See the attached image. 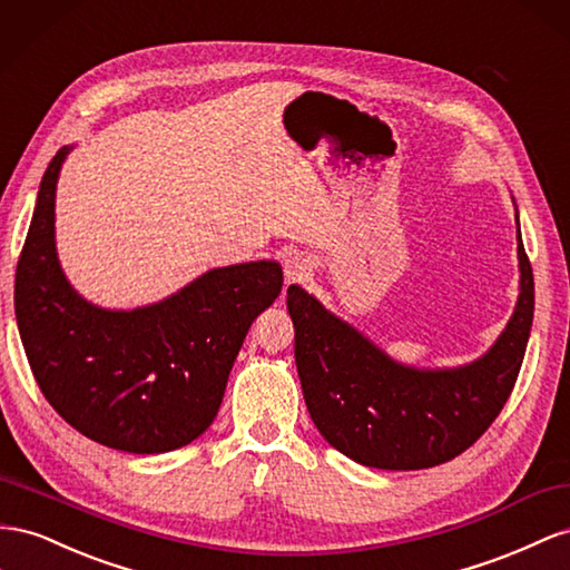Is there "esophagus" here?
I'll return each mask as SVG.
<instances>
[{
  "instance_id": "esophagus-1",
  "label": "esophagus",
  "mask_w": 570,
  "mask_h": 570,
  "mask_svg": "<svg viewBox=\"0 0 570 570\" xmlns=\"http://www.w3.org/2000/svg\"><path fill=\"white\" fill-rule=\"evenodd\" d=\"M311 272V259H307L303 253H288L284 259V274L288 282L303 279Z\"/></svg>"
}]
</instances>
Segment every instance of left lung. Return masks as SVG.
<instances>
[{
    "instance_id": "left-lung-1",
    "label": "left lung",
    "mask_w": 570,
    "mask_h": 570,
    "mask_svg": "<svg viewBox=\"0 0 570 570\" xmlns=\"http://www.w3.org/2000/svg\"><path fill=\"white\" fill-rule=\"evenodd\" d=\"M518 272L507 327L475 361L453 367L396 361L291 284L286 305L296 330V367L320 434L351 461L380 470L432 468L475 444L513 392L532 330L534 279L520 224Z\"/></svg>"
}]
</instances>
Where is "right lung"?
<instances>
[{
    "mask_svg": "<svg viewBox=\"0 0 570 570\" xmlns=\"http://www.w3.org/2000/svg\"><path fill=\"white\" fill-rule=\"evenodd\" d=\"M47 167L16 267L13 307L45 399L73 430L128 453L198 439L219 411L250 324L282 294L276 259L215 267L131 311L83 298L57 255L55 200L63 161Z\"/></svg>",
    "mask_w": 570,
    "mask_h": 570,
    "instance_id": "add662e5",
    "label": "right lung"
}]
</instances>
